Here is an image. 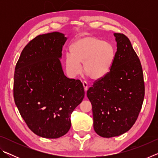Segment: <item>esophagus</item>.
<instances>
[{
    "label": "esophagus",
    "instance_id": "34e87169",
    "mask_svg": "<svg viewBox=\"0 0 158 158\" xmlns=\"http://www.w3.org/2000/svg\"><path fill=\"white\" fill-rule=\"evenodd\" d=\"M82 84H83V85H84V90H85V92H86L87 90H88V84H87V82L86 81H83Z\"/></svg>",
    "mask_w": 158,
    "mask_h": 158
}]
</instances>
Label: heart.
I'll use <instances>...</instances> for the list:
<instances>
[{
	"label": "heart",
	"instance_id": "b5f03b06",
	"mask_svg": "<svg viewBox=\"0 0 158 158\" xmlns=\"http://www.w3.org/2000/svg\"><path fill=\"white\" fill-rule=\"evenodd\" d=\"M71 53L65 56L66 70L70 77L81 73L83 63L84 73L94 80L102 79L111 68L114 58L112 45L98 37L84 36L74 41Z\"/></svg>",
	"mask_w": 158,
	"mask_h": 158
}]
</instances>
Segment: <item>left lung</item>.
I'll return each instance as SVG.
<instances>
[{
	"label": "left lung",
	"instance_id": "8db88e82",
	"mask_svg": "<svg viewBox=\"0 0 158 158\" xmlns=\"http://www.w3.org/2000/svg\"><path fill=\"white\" fill-rule=\"evenodd\" d=\"M117 42L110 71L87 90L92 105L93 127L100 137H117L137 121L145 94L142 67L130 40L114 33Z\"/></svg>",
	"mask_w": 158,
	"mask_h": 158
}]
</instances>
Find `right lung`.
<instances>
[{
    "instance_id": "right-lung-1",
    "label": "right lung",
    "mask_w": 158,
    "mask_h": 158,
    "mask_svg": "<svg viewBox=\"0 0 158 158\" xmlns=\"http://www.w3.org/2000/svg\"><path fill=\"white\" fill-rule=\"evenodd\" d=\"M66 40L59 32L40 35L23 48L15 67L16 105L29 129L44 138L65 135L72 113L84 98L81 81L63 71L59 58Z\"/></svg>"
}]
</instances>
